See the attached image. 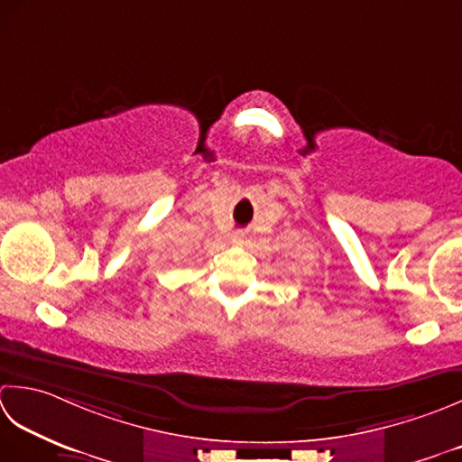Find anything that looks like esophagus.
<instances>
[{
  "mask_svg": "<svg viewBox=\"0 0 462 462\" xmlns=\"http://www.w3.org/2000/svg\"><path fill=\"white\" fill-rule=\"evenodd\" d=\"M242 238H244V234H240V232H236V234H234V236H232L234 242H240Z\"/></svg>",
  "mask_w": 462,
  "mask_h": 462,
  "instance_id": "34e87169",
  "label": "esophagus"
}]
</instances>
